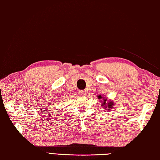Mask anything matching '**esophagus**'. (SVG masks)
Instances as JSON below:
<instances>
[{
    "mask_svg": "<svg viewBox=\"0 0 160 160\" xmlns=\"http://www.w3.org/2000/svg\"><path fill=\"white\" fill-rule=\"evenodd\" d=\"M79 93L80 95H85V94H86V90H81L79 91Z\"/></svg>",
    "mask_w": 160,
    "mask_h": 160,
    "instance_id": "1",
    "label": "esophagus"
}]
</instances>
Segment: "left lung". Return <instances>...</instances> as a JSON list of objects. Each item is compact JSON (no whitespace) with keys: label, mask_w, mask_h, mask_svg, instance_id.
Wrapping results in <instances>:
<instances>
[{"label":"left lung","mask_w":160,"mask_h":160,"mask_svg":"<svg viewBox=\"0 0 160 160\" xmlns=\"http://www.w3.org/2000/svg\"><path fill=\"white\" fill-rule=\"evenodd\" d=\"M98 98L99 99H101V98L102 99V97L101 96V95H99V97H98ZM103 102L102 103V106H103V107L104 108H107L108 110H110V108H112L113 107V102H108V101H107V99H105V98H103Z\"/></svg>","instance_id":"obj_1"}]
</instances>
